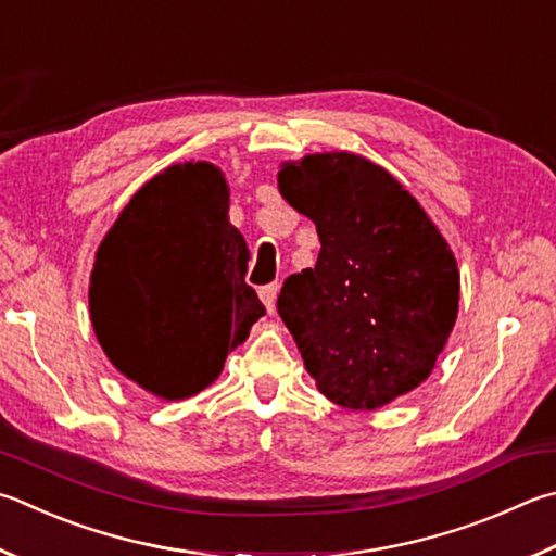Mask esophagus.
Returning <instances> with one entry per match:
<instances>
[{
  "mask_svg": "<svg viewBox=\"0 0 556 556\" xmlns=\"http://www.w3.org/2000/svg\"><path fill=\"white\" fill-rule=\"evenodd\" d=\"M277 294H279V285H267V287L260 289V299H262V304L267 306V313H275Z\"/></svg>",
  "mask_w": 556,
  "mask_h": 556,
  "instance_id": "1",
  "label": "esophagus"
}]
</instances>
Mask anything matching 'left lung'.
I'll use <instances>...</instances> for the list:
<instances>
[{"mask_svg": "<svg viewBox=\"0 0 556 556\" xmlns=\"http://www.w3.org/2000/svg\"><path fill=\"white\" fill-rule=\"evenodd\" d=\"M279 194L316 224V267L277 311L323 396L375 410L420 387L457 320L459 269L418 199L355 153L281 163Z\"/></svg>", "mask_w": 556, "mask_h": 556, "instance_id": "1", "label": "left lung"}]
</instances>
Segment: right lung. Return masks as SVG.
<instances>
[{
  "label": "right lung",
  "instance_id": "obj_1",
  "mask_svg": "<svg viewBox=\"0 0 556 556\" xmlns=\"http://www.w3.org/2000/svg\"><path fill=\"white\" fill-rule=\"evenodd\" d=\"M230 189L206 160L146 181L97 250L89 316L111 365L165 401L204 391L265 316Z\"/></svg>",
  "mask_w": 556,
  "mask_h": 556
}]
</instances>
